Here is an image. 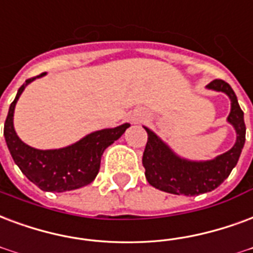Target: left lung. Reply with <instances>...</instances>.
<instances>
[{
	"label": "left lung",
	"instance_id": "obj_1",
	"mask_svg": "<svg viewBox=\"0 0 253 253\" xmlns=\"http://www.w3.org/2000/svg\"><path fill=\"white\" fill-rule=\"evenodd\" d=\"M208 89L224 92L231 100V112L226 122L236 131V142L232 149L209 161H192L181 157L161 139L149 127L147 143L142 158L147 182L166 193L177 196H198L212 192L228 178L232 169L237 165L241 150L246 143L244 112L241 111L233 89L224 80H213Z\"/></svg>",
	"mask_w": 253,
	"mask_h": 253
}]
</instances>
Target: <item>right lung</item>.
Segmentation results:
<instances>
[{
	"instance_id": "1",
	"label": "right lung",
	"mask_w": 253,
	"mask_h": 253,
	"mask_svg": "<svg viewBox=\"0 0 253 253\" xmlns=\"http://www.w3.org/2000/svg\"><path fill=\"white\" fill-rule=\"evenodd\" d=\"M45 75L41 74L28 79L18 88L16 98L9 107L3 136L14 164L31 182L44 192L61 193L83 188L92 182L100 169V160L104 150L123 135L130 127V123L93 131L83 136L80 141L61 149L40 150L24 143L17 135L13 125L16 103L28 84Z\"/></svg>"
}]
</instances>
